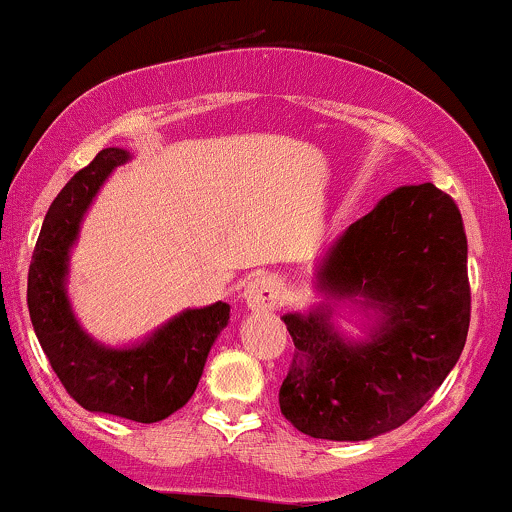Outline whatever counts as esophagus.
<instances>
[{"label": "esophagus", "instance_id": "1", "mask_svg": "<svg viewBox=\"0 0 512 512\" xmlns=\"http://www.w3.org/2000/svg\"><path fill=\"white\" fill-rule=\"evenodd\" d=\"M243 296L252 310H274L281 303V284L274 274H257L248 281Z\"/></svg>", "mask_w": 512, "mask_h": 512}]
</instances>
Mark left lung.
<instances>
[{"mask_svg": "<svg viewBox=\"0 0 512 512\" xmlns=\"http://www.w3.org/2000/svg\"><path fill=\"white\" fill-rule=\"evenodd\" d=\"M320 284L378 308L363 344H346L330 310L284 315L296 358L281 414L305 436L368 440L409 421L460 358L472 291L455 199L431 182L399 187L351 223L325 257Z\"/></svg>", "mask_w": 512, "mask_h": 512, "instance_id": "8db88e82", "label": "left lung"}]
</instances>
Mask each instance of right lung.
I'll return each instance as SVG.
<instances>
[{"label":"right lung","mask_w":512,"mask_h":512,"mask_svg":"<svg viewBox=\"0 0 512 512\" xmlns=\"http://www.w3.org/2000/svg\"><path fill=\"white\" fill-rule=\"evenodd\" d=\"M127 158L122 149H103L50 204L28 269V313L52 370L74 402L88 411L154 424L195 395L231 305L219 301L185 310L132 349H105L81 330L64 293L69 248L98 187Z\"/></svg>","instance_id":"obj_1"}]
</instances>
